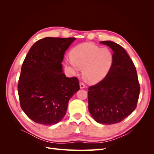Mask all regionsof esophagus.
Instances as JSON below:
<instances>
[{
    "instance_id": "1",
    "label": "esophagus",
    "mask_w": 154,
    "mask_h": 154,
    "mask_svg": "<svg viewBox=\"0 0 154 154\" xmlns=\"http://www.w3.org/2000/svg\"><path fill=\"white\" fill-rule=\"evenodd\" d=\"M80 87L81 88H83L85 87V84H84V83H83V82H81V83H80Z\"/></svg>"
}]
</instances>
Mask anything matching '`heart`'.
Returning a JSON list of instances; mask_svg holds the SVG:
<instances>
[{
  "label": "heart",
  "instance_id": "heart-1",
  "mask_svg": "<svg viewBox=\"0 0 154 154\" xmlns=\"http://www.w3.org/2000/svg\"><path fill=\"white\" fill-rule=\"evenodd\" d=\"M70 63L75 70L83 69V77L91 83L103 80L112 66L114 56L108 48L91 43L79 45L71 52Z\"/></svg>",
  "mask_w": 154,
  "mask_h": 154
}]
</instances>
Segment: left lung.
<instances>
[{
    "label": "left lung",
    "mask_w": 154,
    "mask_h": 154,
    "mask_svg": "<svg viewBox=\"0 0 154 154\" xmlns=\"http://www.w3.org/2000/svg\"><path fill=\"white\" fill-rule=\"evenodd\" d=\"M101 44L113 51L108 74L88 87V110L96 122L112 125L122 122L137 106L140 85L136 67L123 48L111 41Z\"/></svg>",
    "instance_id": "8db88e82"
}]
</instances>
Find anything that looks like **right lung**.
I'll use <instances>...</instances> for the list:
<instances>
[{"label":"right lung","mask_w":154,"mask_h":154,"mask_svg":"<svg viewBox=\"0 0 154 154\" xmlns=\"http://www.w3.org/2000/svg\"><path fill=\"white\" fill-rule=\"evenodd\" d=\"M76 38L45 37L32 45L22 63L18 93L22 110L33 122L58 123L80 89L76 77L63 73L64 53Z\"/></svg>","instance_id":"right-lung-1"}]
</instances>
